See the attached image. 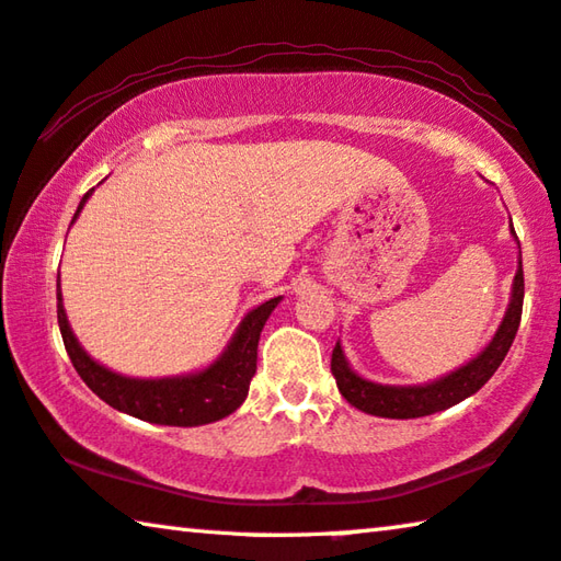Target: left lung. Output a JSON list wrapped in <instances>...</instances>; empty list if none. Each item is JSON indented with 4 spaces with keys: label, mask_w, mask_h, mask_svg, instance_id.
I'll return each mask as SVG.
<instances>
[{
    "label": "left lung",
    "mask_w": 561,
    "mask_h": 561,
    "mask_svg": "<svg viewBox=\"0 0 561 561\" xmlns=\"http://www.w3.org/2000/svg\"><path fill=\"white\" fill-rule=\"evenodd\" d=\"M512 233L516 239V231L512 227ZM519 244V239H516ZM522 249V247H519ZM522 307H524V270H522V252H519V270L512 284V302L501 320L499 330L486 347L473 357L471 363H466L458 370L443 375V378L425 382V386H380V382L365 380L350 367L342 345L337 342L332 350V375L337 380V388L342 398L350 405H355L357 411L380 415V417H421L431 415L446 408L461 403L468 396H473L476 390L486 386L491 375L499 370V365L504 363V357L512 347L522 322Z\"/></svg>",
    "instance_id": "8db88e82"
}]
</instances>
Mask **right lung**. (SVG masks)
<instances>
[{
    "mask_svg": "<svg viewBox=\"0 0 561 561\" xmlns=\"http://www.w3.org/2000/svg\"><path fill=\"white\" fill-rule=\"evenodd\" d=\"M90 194L93 191L82 196L72 221L80 216ZM279 299L282 297H274L270 302L254 307L252 312H247L219 360L208 365L206 370L175 375V378H125V375L95 363L80 347L70 322H67L60 284H57V324H60L65 350L70 355L75 370L100 400H105L115 411L140 417V421L188 428V425L221 421V417H227L244 403L249 382L256 373L259 334H262L264 322L270 320L272 309L279 305Z\"/></svg>",
    "mask_w": 561,
    "mask_h": 561,
    "instance_id": "add662e5",
    "label": "right lung"
}]
</instances>
